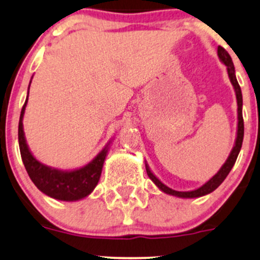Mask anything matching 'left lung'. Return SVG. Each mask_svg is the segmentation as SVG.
<instances>
[{
  "label": "left lung",
  "mask_w": 260,
  "mask_h": 260,
  "mask_svg": "<svg viewBox=\"0 0 260 260\" xmlns=\"http://www.w3.org/2000/svg\"><path fill=\"white\" fill-rule=\"evenodd\" d=\"M217 56H219L220 61L228 67V74H229L230 82H231L232 86H234L235 92H236V100H237L238 122H237V134H236L235 145L234 148H232L231 153L229 155L228 160L225 161V164L221 166V169L217 171V174L214 175L208 182H205L202 187L197 188V189H193V190H187V192H178V190L172 189V188H170L166 186V184H164L162 182H161L159 178L153 174V172H151V170L149 169L148 164L145 162V169H147V174L149 176V178L156 184V187L159 188L160 190H162V192L166 193V194L178 197V198H198V197L209 194V193H211L213 190H215L216 188L222 183L223 180L228 177V175L230 174V171H231V169L234 168L236 160H237L238 154H240L241 147H242V142H243V134H244V124H243V116H242V105H243L242 91H241L240 85H238L237 79H236L235 67H234V62H232L231 59V56H230L229 52L221 46L217 47Z\"/></svg>",
  "instance_id": "left-lung-1"
}]
</instances>
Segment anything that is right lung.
<instances>
[{"instance_id":"obj_1","label":"right lung","mask_w":260,"mask_h":260,"mask_svg":"<svg viewBox=\"0 0 260 260\" xmlns=\"http://www.w3.org/2000/svg\"><path fill=\"white\" fill-rule=\"evenodd\" d=\"M30 83H29V88H30ZM26 104H28V96H26L22 112H20L19 124H18V142H19L23 164H24L26 172H28L32 183L45 194L53 199H58V201L76 202L88 197L94 190L100 180L104 161L109 153L111 140L90 162L86 164L83 168L63 171V170L44 165L43 162L35 159L26 144L24 129H23V117H24Z\"/></svg>"}]
</instances>
